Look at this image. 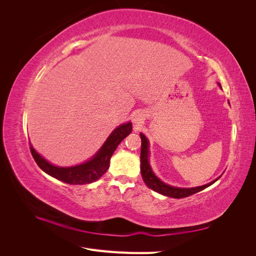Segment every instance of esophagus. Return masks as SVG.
<instances>
[{
	"label": "esophagus",
	"mask_w": 256,
	"mask_h": 256,
	"mask_svg": "<svg viewBox=\"0 0 256 256\" xmlns=\"http://www.w3.org/2000/svg\"><path fill=\"white\" fill-rule=\"evenodd\" d=\"M143 124V116L140 114H136L134 116V125L136 128H140Z\"/></svg>",
	"instance_id": "esophagus-1"
}]
</instances>
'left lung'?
<instances>
[{
  "instance_id": "1",
  "label": "left lung",
  "mask_w": 256,
  "mask_h": 256,
  "mask_svg": "<svg viewBox=\"0 0 256 256\" xmlns=\"http://www.w3.org/2000/svg\"><path fill=\"white\" fill-rule=\"evenodd\" d=\"M141 136V174L143 177L144 182L147 184V187L150 188L152 190L156 191L160 194H164L168 198H187L190 196L194 193H198L200 191L204 190L205 188L209 187V186L212 184L214 182L218 180L216 178V180L209 182L207 184L200 186V187H196V188H176L172 187V186H168L164 182H162L159 178L156 177L152 171L150 162H148V141L144 134H140Z\"/></svg>"
}]
</instances>
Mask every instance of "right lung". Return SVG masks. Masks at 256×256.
<instances>
[{"label":"right lung","mask_w":256,"mask_h":256,"mask_svg":"<svg viewBox=\"0 0 256 256\" xmlns=\"http://www.w3.org/2000/svg\"><path fill=\"white\" fill-rule=\"evenodd\" d=\"M131 130H132V124L131 122L124 124V125L118 127L106 138V141L94 158L83 164L72 168L52 166L47 160H44L40 154L36 152L32 145H30V150L37 166L50 176L69 184H90L99 180L108 171L110 166V159L116 147L118 146L124 138L130 134Z\"/></svg>","instance_id":"add662e5"}]
</instances>
